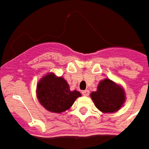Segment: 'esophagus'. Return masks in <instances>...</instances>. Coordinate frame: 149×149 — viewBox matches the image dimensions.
Here are the masks:
<instances>
[{
	"label": "esophagus",
	"mask_w": 149,
	"mask_h": 149,
	"mask_svg": "<svg viewBox=\"0 0 149 149\" xmlns=\"http://www.w3.org/2000/svg\"><path fill=\"white\" fill-rule=\"evenodd\" d=\"M81 94H82V95H84V96H88L90 94V92H89V91H88V90H85V91H82Z\"/></svg>",
	"instance_id": "esophagus-1"
}]
</instances>
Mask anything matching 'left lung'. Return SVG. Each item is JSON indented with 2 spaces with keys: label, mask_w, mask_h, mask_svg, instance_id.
<instances>
[{
  "label": "left lung",
  "mask_w": 149,
  "mask_h": 149,
  "mask_svg": "<svg viewBox=\"0 0 149 149\" xmlns=\"http://www.w3.org/2000/svg\"><path fill=\"white\" fill-rule=\"evenodd\" d=\"M96 107L104 113L117 111L125 101V94L121 87L110 79L99 83L97 91L91 94Z\"/></svg>",
  "instance_id": "obj_1"
}]
</instances>
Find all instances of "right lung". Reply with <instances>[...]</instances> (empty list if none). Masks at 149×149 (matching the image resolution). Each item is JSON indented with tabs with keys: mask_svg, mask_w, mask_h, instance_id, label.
I'll list each match as a JSON object with an SVG mask.
<instances>
[{
	"mask_svg": "<svg viewBox=\"0 0 149 149\" xmlns=\"http://www.w3.org/2000/svg\"><path fill=\"white\" fill-rule=\"evenodd\" d=\"M37 97L39 103L49 111L61 113L69 109L81 93L71 91L66 81L54 74H48L37 85Z\"/></svg>",
	"mask_w": 149,
	"mask_h": 149,
	"instance_id": "right-lung-1",
	"label": "right lung"
}]
</instances>
